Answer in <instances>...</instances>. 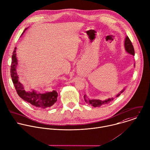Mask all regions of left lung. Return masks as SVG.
Segmentation results:
<instances>
[{"label": "left lung", "instance_id": "obj_1", "mask_svg": "<svg viewBox=\"0 0 150 150\" xmlns=\"http://www.w3.org/2000/svg\"><path fill=\"white\" fill-rule=\"evenodd\" d=\"M125 50L126 51L130 54H132L133 55H134V47H133V45L130 40V38H129L128 36H127L126 37V39H125ZM134 66H135V64H134ZM125 91V89L122 91L118 95H117L116 97H118L119 96V95H120V94L122 93H123V92ZM83 98H84V99H85V101L92 105V106H93L94 108H96V107H100L102 105H105V104H107V103H110V102H112V100H114V98H109L106 100H99V99H90L89 98H88L86 97V95H84L83 96Z\"/></svg>", "mask_w": 150, "mask_h": 150}]
</instances>
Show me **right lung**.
<instances>
[{
    "label": "right lung",
    "instance_id": "1",
    "mask_svg": "<svg viewBox=\"0 0 150 150\" xmlns=\"http://www.w3.org/2000/svg\"><path fill=\"white\" fill-rule=\"evenodd\" d=\"M26 29L27 28L24 30L21 35H23ZM16 52V47L14 48L11 57L10 74L13 83L18 95L25 102L30 103L31 105L38 108L45 109L50 108L57 102L58 93L56 91H52V92H48L44 93H37L34 90L32 92H26L24 89L23 85L18 81V77L16 72L17 59Z\"/></svg>",
    "mask_w": 150,
    "mask_h": 150
}]
</instances>
